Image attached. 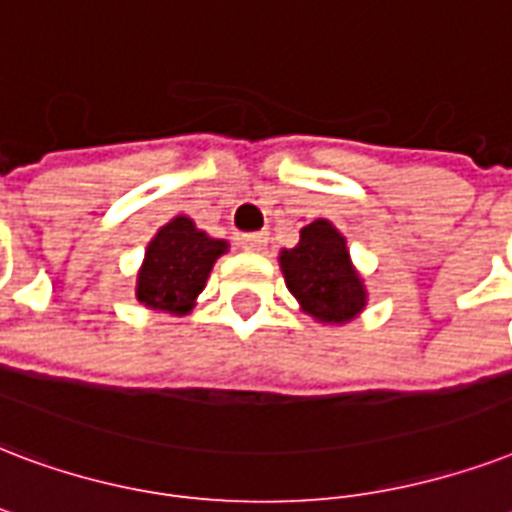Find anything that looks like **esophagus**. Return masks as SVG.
Listing matches in <instances>:
<instances>
[{
	"mask_svg": "<svg viewBox=\"0 0 512 512\" xmlns=\"http://www.w3.org/2000/svg\"><path fill=\"white\" fill-rule=\"evenodd\" d=\"M268 244V233H244L241 236V247L252 249V252H260Z\"/></svg>",
	"mask_w": 512,
	"mask_h": 512,
	"instance_id": "1",
	"label": "esophagus"
}]
</instances>
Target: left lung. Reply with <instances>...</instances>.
<instances>
[{
    "instance_id": "1",
    "label": "left lung",
    "mask_w": 512,
    "mask_h": 512,
    "mask_svg": "<svg viewBox=\"0 0 512 512\" xmlns=\"http://www.w3.org/2000/svg\"><path fill=\"white\" fill-rule=\"evenodd\" d=\"M279 263L292 295L319 322L341 325L365 306V287L349 263L346 239L327 220L300 230V244L284 249Z\"/></svg>"
}]
</instances>
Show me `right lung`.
Here are the masks:
<instances>
[{"label": "right lung", "mask_w": 512, "mask_h": 512, "mask_svg": "<svg viewBox=\"0 0 512 512\" xmlns=\"http://www.w3.org/2000/svg\"><path fill=\"white\" fill-rule=\"evenodd\" d=\"M225 241L209 239L193 220L174 217L150 241L136 282V298L144 306L187 314L193 300L204 290L214 260L225 252Z\"/></svg>", "instance_id": "right-lung-1"}]
</instances>
